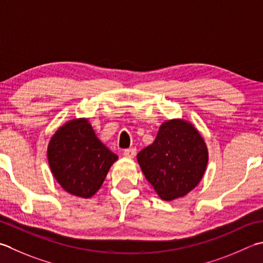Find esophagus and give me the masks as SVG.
Listing matches in <instances>:
<instances>
[{
  "mask_svg": "<svg viewBox=\"0 0 263 263\" xmlns=\"http://www.w3.org/2000/svg\"><path fill=\"white\" fill-rule=\"evenodd\" d=\"M136 154H137L136 148H128V149H125L124 153H123V155L127 158H133L136 156Z\"/></svg>",
  "mask_w": 263,
  "mask_h": 263,
  "instance_id": "esophagus-1",
  "label": "esophagus"
}]
</instances>
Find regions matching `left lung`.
Returning a JSON list of instances; mask_svg holds the SVG:
<instances>
[{
  "instance_id": "8db88e82",
  "label": "left lung",
  "mask_w": 263,
  "mask_h": 263,
  "mask_svg": "<svg viewBox=\"0 0 263 263\" xmlns=\"http://www.w3.org/2000/svg\"><path fill=\"white\" fill-rule=\"evenodd\" d=\"M137 159L158 196L173 200L186 196L200 182L209 151L192 123L174 118L162 123L155 141L139 152Z\"/></svg>"
}]
</instances>
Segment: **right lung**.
<instances>
[{
  "label": "right lung",
  "instance_id": "1",
  "mask_svg": "<svg viewBox=\"0 0 263 263\" xmlns=\"http://www.w3.org/2000/svg\"><path fill=\"white\" fill-rule=\"evenodd\" d=\"M118 159L96 136L89 118H74L51 137L48 162L63 189L90 198L100 189L110 166Z\"/></svg>",
  "mask_w": 263,
  "mask_h": 263
}]
</instances>
